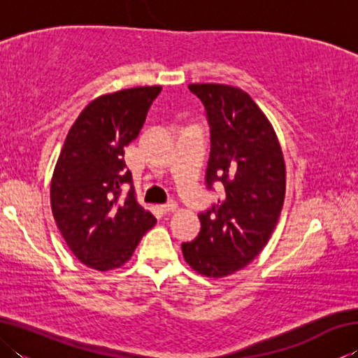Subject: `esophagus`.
I'll return each mask as SVG.
<instances>
[{
    "label": "esophagus",
    "mask_w": 358,
    "mask_h": 358,
    "mask_svg": "<svg viewBox=\"0 0 358 358\" xmlns=\"http://www.w3.org/2000/svg\"><path fill=\"white\" fill-rule=\"evenodd\" d=\"M161 210L164 211V213H173V211L177 210V203H175L173 201H169L167 203L161 205Z\"/></svg>",
    "instance_id": "34e87169"
}]
</instances>
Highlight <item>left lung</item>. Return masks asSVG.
I'll use <instances>...</instances> for the list:
<instances>
[{
  "mask_svg": "<svg viewBox=\"0 0 358 358\" xmlns=\"http://www.w3.org/2000/svg\"><path fill=\"white\" fill-rule=\"evenodd\" d=\"M210 126L205 183L224 196L199 215L201 232L181 245L185 260L208 278L232 275L264 250L280 217L286 166L270 121L243 90L217 83L189 85Z\"/></svg>",
  "mask_w": 358,
  "mask_h": 358,
  "instance_id": "left-lung-1",
  "label": "left lung"
}]
</instances>
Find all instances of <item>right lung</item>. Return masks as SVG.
Returning a JSON list of instances; mask_svg holds the SVG:
<instances>
[{
  "mask_svg": "<svg viewBox=\"0 0 358 358\" xmlns=\"http://www.w3.org/2000/svg\"><path fill=\"white\" fill-rule=\"evenodd\" d=\"M161 87L99 96L78 115L53 172L50 202L66 243L82 264L112 270L128 262L156 217L137 203L124 147L138 136ZM130 191L120 199L122 186Z\"/></svg>",
  "mask_w": 358,
  "mask_h": 358,
  "instance_id": "add662e5",
  "label": "right lung"
}]
</instances>
